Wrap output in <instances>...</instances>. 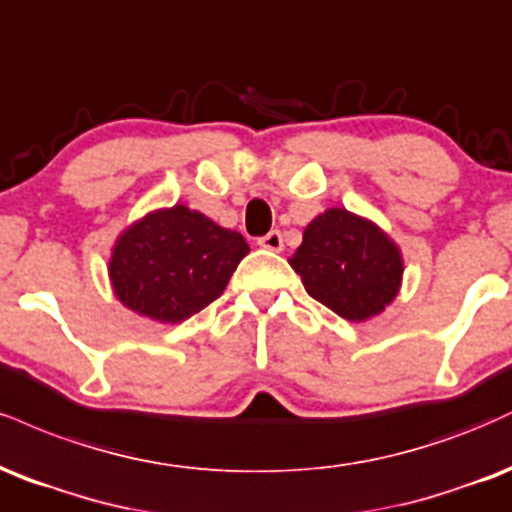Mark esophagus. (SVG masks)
<instances>
[{
  "label": "esophagus",
  "instance_id": "obj_1",
  "mask_svg": "<svg viewBox=\"0 0 512 512\" xmlns=\"http://www.w3.org/2000/svg\"><path fill=\"white\" fill-rule=\"evenodd\" d=\"M258 246H261V249H268V251H275V254H280L282 251V234L278 232V230H270L266 237H261L258 239Z\"/></svg>",
  "mask_w": 512,
  "mask_h": 512
}]
</instances>
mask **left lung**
I'll return each mask as SVG.
<instances>
[{
	"mask_svg": "<svg viewBox=\"0 0 512 512\" xmlns=\"http://www.w3.org/2000/svg\"><path fill=\"white\" fill-rule=\"evenodd\" d=\"M290 266L316 302L352 323L383 314L405 273L400 246L388 232L347 208L323 210L306 225Z\"/></svg>",
	"mask_w": 512,
	"mask_h": 512,
	"instance_id": "1",
	"label": "left lung"
}]
</instances>
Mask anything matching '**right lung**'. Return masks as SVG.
<instances>
[{"label": "right lung", "mask_w": 512, "mask_h": 512, "mask_svg": "<svg viewBox=\"0 0 512 512\" xmlns=\"http://www.w3.org/2000/svg\"><path fill=\"white\" fill-rule=\"evenodd\" d=\"M249 244L198 210L155 208L114 239L110 285L126 309L158 323H182L225 292Z\"/></svg>", "instance_id": "obj_1"}]
</instances>
